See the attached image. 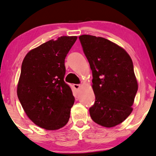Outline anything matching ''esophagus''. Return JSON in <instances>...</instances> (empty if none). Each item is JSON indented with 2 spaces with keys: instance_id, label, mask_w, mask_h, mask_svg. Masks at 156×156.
<instances>
[{
  "instance_id": "obj_1",
  "label": "esophagus",
  "mask_w": 156,
  "mask_h": 156,
  "mask_svg": "<svg viewBox=\"0 0 156 156\" xmlns=\"http://www.w3.org/2000/svg\"><path fill=\"white\" fill-rule=\"evenodd\" d=\"M73 87H74L75 89L78 90L80 88V84H74L73 85Z\"/></svg>"
}]
</instances>
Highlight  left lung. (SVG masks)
I'll list each match as a JSON object with an SVG mask.
<instances>
[{"label": "left lung", "instance_id": "obj_1", "mask_svg": "<svg viewBox=\"0 0 156 156\" xmlns=\"http://www.w3.org/2000/svg\"><path fill=\"white\" fill-rule=\"evenodd\" d=\"M79 39L92 70L96 101L90 117L103 127H114L133 111L138 88L133 60L123 48L103 37L84 34Z\"/></svg>", "mask_w": 156, "mask_h": 156}]
</instances>
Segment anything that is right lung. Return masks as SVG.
Wrapping results in <instances>:
<instances>
[{"instance_id": "1", "label": "right lung", "mask_w": 156, "mask_h": 156, "mask_svg": "<svg viewBox=\"0 0 156 156\" xmlns=\"http://www.w3.org/2000/svg\"><path fill=\"white\" fill-rule=\"evenodd\" d=\"M77 37L62 36L33 49L21 65L17 95L25 113L47 130L64 127L75 98L64 81L65 59Z\"/></svg>"}]
</instances>
